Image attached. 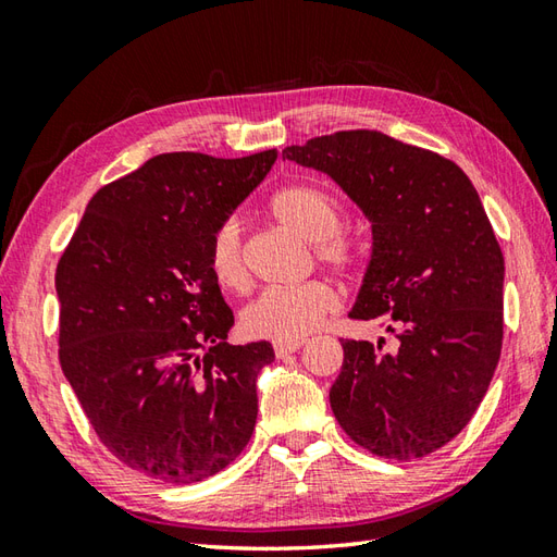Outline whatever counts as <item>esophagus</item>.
Returning a JSON list of instances; mask_svg holds the SVG:
<instances>
[{"label": "esophagus", "instance_id": "34e87169", "mask_svg": "<svg viewBox=\"0 0 557 557\" xmlns=\"http://www.w3.org/2000/svg\"><path fill=\"white\" fill-rule=\"evenodd\" d=\"M301 345H304V339H287V342H275L272 349H275V357L282 359V357H287V354L297 351Z\"/></svg>", "mask_w": 557, "mask_h": 557}]
</instances>
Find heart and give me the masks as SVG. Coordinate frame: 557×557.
Wrapping results in <instances>:
<instances>
[{"label":"heart","instance_id":"heart-1","mask_svg":"<svg viewBox=\"0 0 557 557\" xmlns=\"http://www.w3.org/2000/svg\"><path fill=\"white\" fill-rule=\"evenodd\" d=\"M270 210L285 227L315 242L318 258L339 272L359 265L361 251L349 236L339 234L342 208L335 196L315 184H289L272 196ZM208 265L222 287L244 292L251 285L242 224L224 220L212 232ZM339 309V294L325 280H309L299 285H275L258 294L242 315L244 330L253 337L277 342L301 339L323 325L330 313Z\"/></svg>","mask_w":557,"mask_h":557}]
</instances>
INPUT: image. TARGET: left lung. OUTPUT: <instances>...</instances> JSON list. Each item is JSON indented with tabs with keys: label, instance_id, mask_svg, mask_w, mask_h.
I'll return each mask as SVG.
<instances>
[{
	"label": "left lung",
	"instance_id": "obj_1",
	"mask_svg": "<svg viewBox=\"0 0 557 557\" xmlns=\"http://www.w3.org/2000/svg\"><path fill=\"white\" fill-rule=\"evenodd\" d=\"M282 158L325 172L373 232L349 318L383 323L393 345L342 339L337 423L377 457L435 453L474 417L503 349L505 260L474 184L453 160L369 128Z\"/></svg>",
	"mask_w": 557,
	"mask_h": 557
}]
</instances>
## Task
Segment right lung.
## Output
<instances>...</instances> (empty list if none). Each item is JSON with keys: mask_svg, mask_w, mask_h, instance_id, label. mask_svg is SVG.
<instances>
[{"mask_svg": "<svg viewBox=\"0 0 557 557\" xmlns=\"http://www.w3.org/2000/svg\"><path fill=\"white\" fill-rule=\"evenodd\" d=\"M275 160L162 152L90 198L59 258V363L100 443L140 474L203 481L251 441L275 351L227 342L208 246Z\"/></svg>", "mask_w": 557, "mask_h": 557, "instance_id": "right-lung-1", "label": "right lung"}]
</instances>
